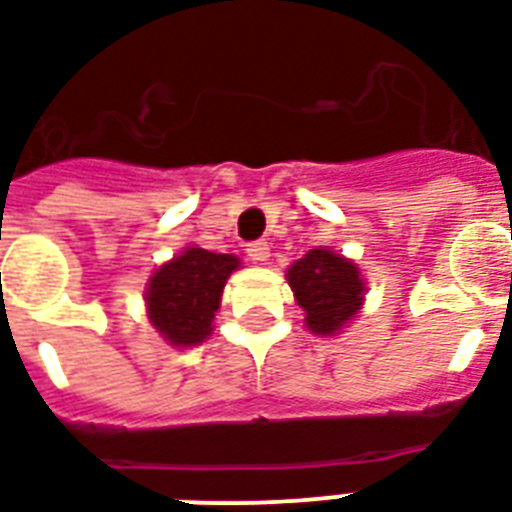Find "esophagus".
<instances>
[{
    "label": "esophagus",
    "instance_id": "34e87169",
    "mask_svg": "<svg viewBox=\"0 0 512 512\" xmlns=\"http://www.w3.org/2000/svg\"><path fill=\"white\" fill-rule=\"evenodd\" d=\"M248 256H251L253 261H267L269 259V243H264V240H256V243H248Z\"/></svg>",
    "mask_w": 512,
    "mask_h": 512
}]
</instances>
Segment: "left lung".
<instances>
[{"label":"left lung","instance_id":"1","mask_svg":"<svg viewBox=\"0 0 512 512\" xmlns=\"http://www.w3.org/2000/svg\"><path fill=\"white\" fill-rule=\"evenodd\" d=\"M285 277L312 334L336 336L363 307L366 283L342 253L328 248L307 251L304 259L293 261Z\"/></svg>","mask_w":512,"mask_h":512}]
</instances>
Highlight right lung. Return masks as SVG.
Listing matches in <instances>:
<instances>
[{
	"label": "right lung",
	"instance_id": "right-lung-1",
	"mask_svg": "<svg viewBox=\"0 0 512 512\" xmlns=\"http://www.w3.org/2000/svg\"><path fill=\"white\" fill-rule=\"evenodd\" d=\"M240 267L232 253L186 248L146 283V315L173 347H194L213 334V318L229 275Z\"/></svg>",
	"mask_w": 512,
	"mask_h": 512
}]
</instances>
